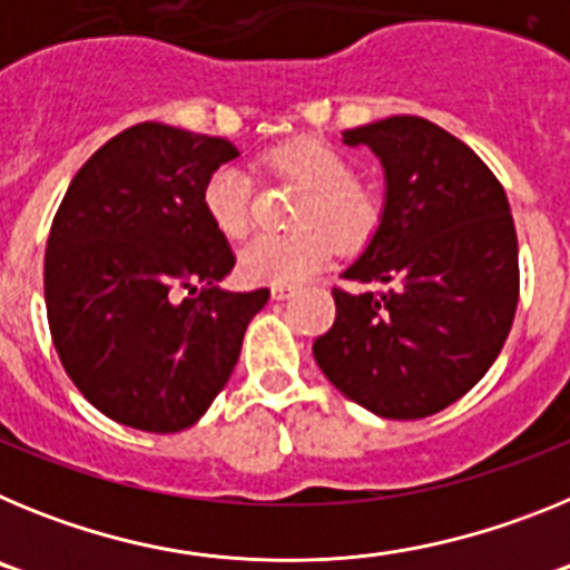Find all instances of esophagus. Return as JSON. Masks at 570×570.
<instances>
[{
  "label": "esophagus",
  "mask_w": 570,
  "mask_h": 570,
  "mask_svg": "<svg viewBox=\"0 0 570 570\" xmlns=\"http://www.w3.org/2000/svg\"><path fill=\"white\" fill-rule=\"evenodd\" d=\"M294 294H296V288H291V285H274V288H271V296H274L276 302L291 299Z\"/></svg>",
  "instance_id": "34e87169"
}]
</instances>
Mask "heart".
I'll return each instance as SVG.
<instances>
[{
	"label": "heart",
	"mask_w": 570,
	"mask_h": 570,
	"mask_svg": "<svg viewBox=\"0 0 570 570\" xmlns=\"http://www.w3.org/2000/svg\"><path fill=\"white\" fill-rule=\"evenodd\" d=\"M274 174L305 188L294 234H259L239 250V274L262 285H299L311 279L340 245H360L376 225V203L345 156L314 136H299L265 156ZM203 208L219 234L242 236L250 225V183L239 168H216L203 188Z\"/></svg>",
	"instance_id": "obj_1"
}]
</instances>
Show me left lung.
I'll return each mask as SVG.
<instances>
[{
    "instance_id": "left-lung-1",
    "label": "left lung",
    "mask_w": 570,
    "mask_h": 570,
    "mask_svg": "<svg viewBox=\"0 0 570 570\" xmlns=\"http://www.w3.org/2000/svg\"><path fill=\"white\" fill-rule=\"evenodd\" d=\"M385 170L380 225L342 276L385 291L334 288L336 320L314 360L347 400L385 420H422L485 376L520 299L508 196L456 136L422 116L342 134Z\"/></svg>"
}]
</instances>
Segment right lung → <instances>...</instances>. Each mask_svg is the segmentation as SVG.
Returning a JSON list of instances; mask_svg holds the SVG:
<instances>
[{
    "label": "right lung",
    "instance_id": "add662e5",
    "mask_svg": "<svg viewBox=\"0 0 570 570\" xmlns=\"http://www.w3.org/2000/svg\"><path fill=\"white\" fill-rule=\"evenodd\" d=\"M236 156L223 136L142 122L70 179L45 250L50 336L73 385L114 422L150 434L194 425L268 302V288H219L236 259L203 188Z\"/></svg>",
    "mask_w": 570,
    "mask_h": 570
}]
</instances>
